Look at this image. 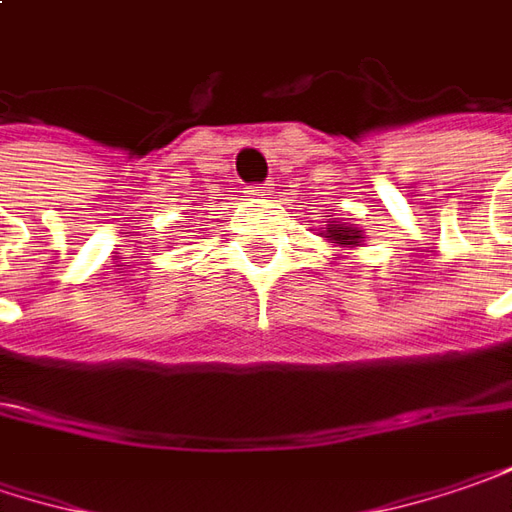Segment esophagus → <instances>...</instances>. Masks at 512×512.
I'll list each match as a JSON object with an SVG mask.
<instances>
[{
	"label": "esophagus",
	"instance_id": "1",
	"mask_svg": "<svg viewBox=\"0 0 512 512\" xmlns=\"http://www.w3.org/2000/svg\"><path fill=\"white\" fill-rule=\"evenodd\" d=\"M252 194H255V197H266V194H272V183H263V186H255V189H252Z\"/></svg>",
	"mask_w": 512,
	"mask_h": 512
}]
</instances>
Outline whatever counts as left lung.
<instances>
[{
  "label": "left lung",
  "instance_id": "1",
  "mask_svg": "<svg viewBox=\"0 0 512 512\" xmlns=\"http://www.w3.org/2000/svg\"><path fill=\"white\" fill-rule=\"evenodd\" d=\"M321 237L326 243H332V246H338V249H358V246H364V232L355 226V223H344V220H338V217H332L329 223H326V229L321 232Z\"/></svg>",
  "mask_w": 512,
  "mask_h": 512
}]
</instances>
